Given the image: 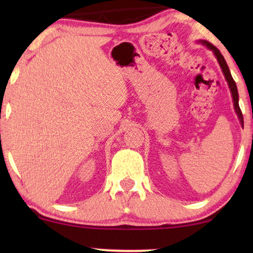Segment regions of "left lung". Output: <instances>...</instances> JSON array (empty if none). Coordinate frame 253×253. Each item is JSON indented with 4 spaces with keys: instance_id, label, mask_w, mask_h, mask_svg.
Masks as SVG:
<instances>
[{
    "instance_id": "obj_1",
    "label": "left lung",
    "mask_w": 253,
    "mask_h": 253,
    "mask_svg": "<svg viewBox=\"0 0 253 253\" xmlns=\"http://www.w3.org/2000/svg\"><path fill=\"white\" fill-rule=\"evenodd\" d=\"M203 43L206 44L207 47L211 48V49L214 51V54H215L217 61H219L220 67H221V69H222V71H223V74H224V77H226L227 82H228V85H229V87H230L231 94H233L235 110H236L237 115H238V117H240V120H241L242 126H243V115H242V110L240 108V105H238V92H237V87H236V83H235L233 77H231L229 68H228L226 61H224V57L222 56V54L220 53V50L217 49L215 46H213V44L211 43V42H207V41H203Z\"/></svg>"
}]
</instances>
